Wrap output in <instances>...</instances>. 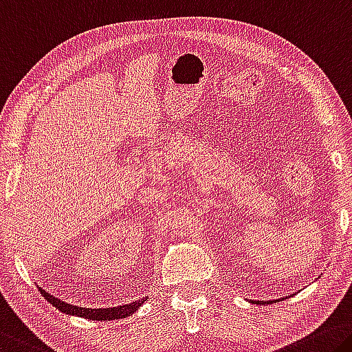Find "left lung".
<instances>
[{"label": "left lung", "instance_id": "obj_1", "mask_svg": "<svg viewBox=\"0 0 352 352\" xmlns=\"http://www.w3.org/2000/svg\"><path fill=\"white\" fill-rule=\"evenodd\" d=\"M288 298H289V296H288ZM277 300H280V299H277Z\"/></svg>", "mask_w": 352, "mask_h": 352}]
</instances>
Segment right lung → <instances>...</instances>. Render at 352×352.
Instances as JSON below:
<instances>
[{"mask_svg": "<svg viewBox=\"0 0 352 352\" xmlns=\"http://www.w3.org/2000/svg\"><path fill=\"white\" fill-rule=\"evenodd\" d=\"M41 293L50 304H53L56 309L63 311V314L86 318V320H91V321H111V320H122V318L131 316L139 307L148 299V298H142L141 300H135V302L117 305V307H108V309H86V307H78V305H72L69 302H64V300L54 298L53 294L47 293L45 289L42 288H41Z\"/></svg>", "mask_w": 352, "mask_h": 352, "instance_id": "add662e5", "label": "right lung"}]
</instances>
